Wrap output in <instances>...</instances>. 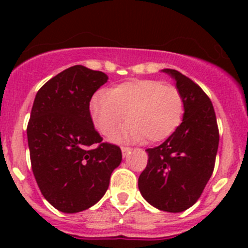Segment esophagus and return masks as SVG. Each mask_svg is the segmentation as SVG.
<instances>
[{
  "label": "esophagus",
  "instance_id": "34e87169",
  "mask_svg": "<svg viewBox=\"0 0 248 248\" xmlns=\"http://www.w3.org/2000/svg\"><path fill=\"white\" fill-rule=\"evenodd\" d=\"M130 151H131V149L128 148V146H122V154L124 157L128 156V155L130 154Z\"/></svg>",
  "mask_w": 248,
  "mask_h": 248
}]
</instances>
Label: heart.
Listing matches in <instances>:
<instances>
[{"instance_id":"b5f03b06","label":"heart","mask_w":248,"mask_h":248,"mask_svg":"<svg viewBox=\"0 0 248 248\" xmlns=\"http://www.w3.org/2000/svg\"><path fill=\"white\" fill-rule=\"evenodd\" d=\"M94 125L108 137L126 119L122 129L111 135L114 143H159L179 128L185 114L181 92L171 84L155 79H133L100 91L89 104Z\"/></svg>"}]
</instances>
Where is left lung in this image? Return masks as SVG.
<instances>
[{
	"label": "left lung",
	"mask_w": 248,
	"mask_h": 248,
	"mask_svg": "<svg viewBox=\"0 0 248 248\" xmlns=\"http://www.w3.org/2000/svg\"><path fill=\"white\" fill-rule=\"evenodd\" d=\"M176 82L185 100L184 119L163 144L148 149V165L138 186L156 209L181 212L202 194L214 171L218 128L210 98L196 83L175 69H163Z\"/></svg>",
	"instance_id": "obj_1"
}]
</instances>
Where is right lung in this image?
Instances as JSON below:
<instances>
[{
  "label": "right lung",
  "instance_id": "1",
  "mask_svg": "<svg viewBox=\"0 0 248 248\" xmlns=\"http://www.w3.org/2000/svg\"><path fill=\"white\" fill-rule=\"evenodd\" d=\"M108 76L73 65L48 80L34 98L27 126L32 171L46 200L76 214L98 202L122 163L119 146L102 143L89 110Z\"/></svg>",
  "mask_w": 248,
  "mask_h": 248
}]
</instances>
